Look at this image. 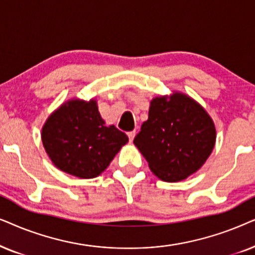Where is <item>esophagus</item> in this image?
Returning a JSON list of instances; mask_svg holds the SVG:
<instances>
[{
	"label": "esophagus",
	"mask_w": 255,
	"mask_h": 255,
	"mask_svg": "<svg viewBox=\"0 0 255 255\" xmlns=\"http://www.w3.org/2000/svg\"><path fill=\"white\" fill-rule=\"evenodd\" d=\"M135 134H136V131H135V130L128 131V133H127V135H128V137H129V141H130V142H133L134 137H135Z\"/></svg>",
	"instance_id": "34e87169"
}]
</instances>
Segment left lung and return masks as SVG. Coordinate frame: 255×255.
<instances>
[{
    "label": "left lung",
    "mask_w": 255,
    "mask_h": 255,
    "mask_svg": "<svg viewBox=\"0 0 255 255\" xmlns=\"http://www.w3.org/2000/svg\"><path fill=\"white\" fill-rule=\"evenodd\" d=\"M134 144L164 182H179L202 168L216 144V127L201 104L175 91L155 97Z\"/></svg>",
    "instance_id": "8db88e82"
}]
</instances>
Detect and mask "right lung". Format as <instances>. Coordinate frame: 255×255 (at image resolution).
I'll return each mask as SVG.
<instances>
[{
  "label": "right lung",
  "instance_id": "add662e5",
  "mask_svg": "<svg viewBox=\"0 0 255 255\" xmlns=\"http://www.w3.org/2000/svg\"><path fill=\"white\" fill-rule=\"evenodd\" d=\"M42 142L59 170L87 179L106 170L128 136L115 126L105 124L96 99L73 98L46 119Z\"/></svg>",
  "mask_w": 255,
  "mask_h": 255
}]
</instances>
